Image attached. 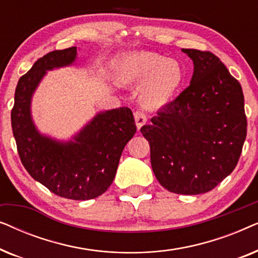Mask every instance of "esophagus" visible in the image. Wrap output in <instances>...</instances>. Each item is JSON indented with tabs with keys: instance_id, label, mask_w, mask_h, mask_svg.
<instances>
[{
	"instance_id": "1",
	"label": "esophagus",
	"mask_w": 258,
	"mask_h": 258,
	"mask_svg": "<svg viewBox=\"0 0 258 258\" xmlns=\"http://www.w3.org/2000/svg\"><path fill=\"white\" fill-rule=\"evenodd\" d=\"M134 117H135V123L139 130L147 123V116L142 111H136L135 114H134Z\"/></svg>"
}]
</instances>
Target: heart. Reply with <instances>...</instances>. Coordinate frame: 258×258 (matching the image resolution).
Returning a JSON list of instances; mask_svg holds the SVG:
<instances>
[{
	"mask_svg": "<svg viewBox=\"0 0 258 258\" xmlns=\"http://www.w3.org/2000/svg\"><path fill=\"white\" fill-rule=\"evenodd\" d=\"M114 76L123 86H139L140 103L144 108L164 107L174 97L184 80V70L177 59L155 52H134L119 58Z\"/></svg>",
	"mask_w": 258,
	"mask_h": 258,
	"instance_id": "obj_1",
	"label": "heart"
}]
</instances>
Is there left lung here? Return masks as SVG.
I'll return each mask as SVG.
<instances>
[{"instance_id":"8db88e82","label":"left lung","mask_w":258,"mask_h":258,"mask_svg":"<svg viewBox=\"0 0 258 258\" xmlns=\"http://www.w3.org/2000/svg\"><path fill=\"white\" fill-rule=\"evenodd\" d=\"M182 51L194 63L189 87L141 133L150 144L151 168L161 185L179 195H199L237 164L246 137L244 96L217 56Z\"/></svg>"}]
</instances>
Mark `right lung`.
<instances>
[{
  "label": "right lung",
  "instance_id": "add662e5",
  "mask_svg": "<svg viewBox=\"0 0 258 258\" xmlns=\"http://www.w3.org/2000/svg\"><path fill=\"white\" fill-rule=\"evenodd\" d=\"M79 50L72 47L49 52L21 77L12 126L21 161L35 181L57 196L87 201L110 186L136 125L132 110L121 107L97 112L69 140H57L37 129L31 114L35 91L47 72L76 64Z\"/></svg>",
  "mask_w": 258,
  "mask_h": 258
}]
</instances>
